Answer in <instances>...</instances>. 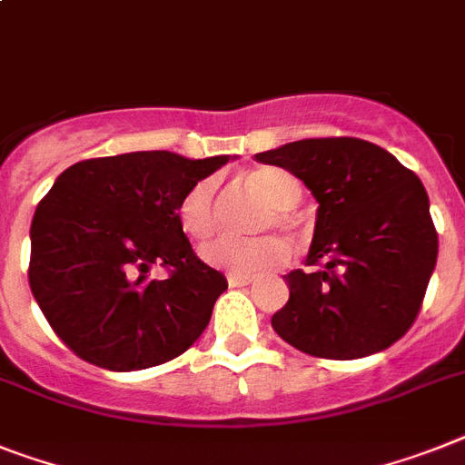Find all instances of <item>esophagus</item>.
Masks as SVG:
<instances>
[{"instance_id": "esophagus-1", "label": "esophagus", "mask_w": 465, "mask_h": 465, "mask_svg": "<svg viewBox=\"0 0 465 465\" xmlns=\"http://www.w3.org/2000/svg\"><path fill=\"white\" fill-rule=\"evenodd\" d=\"M254 280V275H242V273H230L228 275V285L230 287H240V285H249Z\"/></svg>"}]
</instances>
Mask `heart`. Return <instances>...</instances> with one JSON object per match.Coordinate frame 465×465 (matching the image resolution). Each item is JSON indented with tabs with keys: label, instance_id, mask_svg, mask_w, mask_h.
Instances as JSON below:
<instances>
[{
	"label": "heart",
	"instance_id": "obj_1",
	"mask_svg": "<svg viewBox=\"0 0 465 465\" xmlns=\"http://www.w3.org/2000/svg\"><path fill=\"white\" fill-rule=\"evenodd\" d=\"M249 187L266 199L271 209L263 211L259 228H294L292 209L302 202V185L290 173L280 168H259L247 175ZM178 223L187 237L204 240L216 228V180L202 178L192 183L178 202ZM206 266L228 273L252 275L268 271L287 259V244L275 235L259 237H218L199 249Z\"/></svg>",
	"mask_w": 465,
	"mask_h": 465
}]
</instances>
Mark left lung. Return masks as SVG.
Here are the masks:
<instances>
[{
	"mask_svg": "<svg viewBox=\"0 0 465 465\" xmlns=\"http://www.w3.org/2000/svg\"><path fill=\"white\" fill-rule=\"evenodd\" d=\"M256 161L297 175L318 202L306 266L290 271L271 325L299 351L361 359L416 321L437 263L430 199L397 156L359 137L287 142Z\"/></svg>",
	"mask_w": 465,
	"mask_h": 465,
	"instance_id": "1",
	"label": "left lung"
}]
</instances>
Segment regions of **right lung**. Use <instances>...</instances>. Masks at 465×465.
Here are the masks:
<instances>
[{"mask_svg": "<svg viewBox=\"0 0 465 465\" xmlns=\"http://www.w3.org/2000/svg\"><path fill=\"white\" fill-rule=\"evenodd\" d=\"M228 154L130 152L73 163L30 225V290L54 332L85 361L128 373L197 342L228 280L202 263L178 223L192 183ZM154 262L172 278L154 281Z\"/></svg>", "mask_w": 465, "mask_h": 465, "instance_id": "1", "label": "right lung"}]
</instances>
